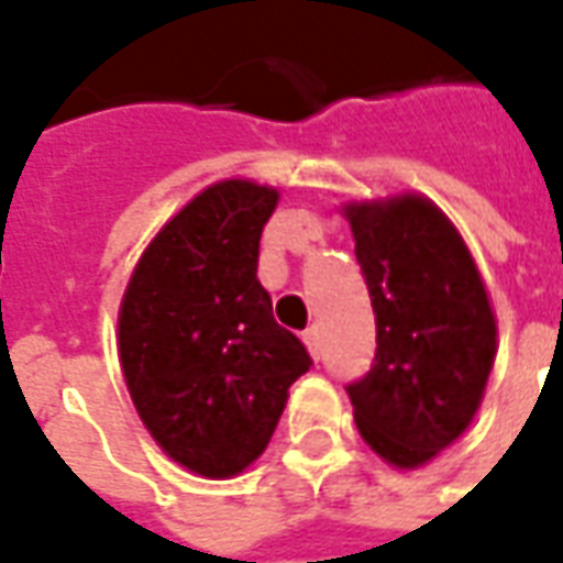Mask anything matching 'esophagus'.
Segmentation results:
<instances>
[{"mask_svg":"<svg viewBox=\"0 0 563 563\" xmlns=\"http://www.w3.org/2000/svg\"><path fill=\"white\" fill-rule=\"evenodd\" d=\"M305 346H307V353L313 355V358H319V329L305 331Z\"/></svg>","mask_w":563,"mask_h":563,"instance_id":"1","label":"esophagus"}]
</instances>
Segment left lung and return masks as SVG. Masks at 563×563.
<instances>
[{"label": "left lung", "instance_id": "8db88e82", "mask_svg": "<svg viewBox=\"0 0 563 563\" xmlns=\"http://www.w3.org/2000/svg\"><path fill=\"white\" fill-rule=\"evenodd\" d=\"M377 317V355L350 386L358 434L419 471L471 428L495 367L497 319L464 238L422 192L341 205Z\"/></svg>", "mask_w": 563, "mask_h": 563}]
</instances>
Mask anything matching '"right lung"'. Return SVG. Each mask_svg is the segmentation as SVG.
I'll list each match as a JSON object with an SVG mask.
<instances>
[{"label":"right lung","mask_w":563,"mask_h":563,"mask_svg":"<svg viewBox=\"0 0 563 563\" xmlns=\"http://www.w3.org/2000/svg\"><path fill=\"white\" fill-rule=\"evenodd\" d=\"M280 189L225 177L150 238L117 313V353L156 446L205 479L244 473L268 449L289 386L310 367L274 322L256 277Z\"/></svg>","instance_id":"right-lung-1"}]
</instances>
